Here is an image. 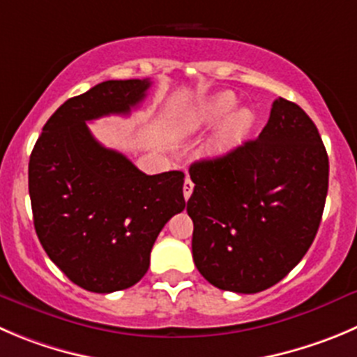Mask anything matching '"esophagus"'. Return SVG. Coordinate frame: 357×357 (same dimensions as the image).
I'll return each instance as SVG.
<instances>
[{
  "mask_svg": "<svg viewBox=\"0 0 357 357\" xmlns=\"http://www.w3.org/2000/svg\"><path fill=\"white\" fill-rule=\"evenodd\" d=\"M192 189H195V184H192V181L188 176V178H185V182H184V198H185V199L191 198Z\"/></svg>",
  "mask_w": 357,
  "mask_h": 357,
  "instance_id": "esophagus-1",
  "label": "esophagus"
}]
</instances>
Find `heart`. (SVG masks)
I'll return each instance as SVG.
<instances>
[{"label":"heart","instance_id":"1","mask_svg":"<svg viewBox=\"0 0 357 357\" xmlns=\"http://www.w3.org/2000/svg\"><path fill=\"white\" fill-rule=\"evenodd\" d=\"M236 96L233 93H219L199 101L189 108L181 119V133L191 135L215 124L235 108ZM254 124V114L249 108H240L228 115L210 144V154L222 155L243 142Z\"/></svg>","mask_w":357,"mask_h":357}]
</instances>
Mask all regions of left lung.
<instances>
[{"instance_id":"8db88e82","label":"left lung","mask_w":357,"mask_h":357,"mask_svg":"<svg viewBox=\"0 0 357 357\" xmlns=\"http://www.w3.org/2000/svg\"><path fill=\"white\" fill-rule=\"evenodd\" d=\"M192 259L212 286L254 294L280 282L317 235L328 195V152L312 119L273 101L256 140L192 162Z\"/></svg>"}]
</instances>
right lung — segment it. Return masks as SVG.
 <instances>
[{"mask_svg": "<svg viewBox=\"0 0 357 357\" xmlns=\"http://www.w3.org/2000/svg\"><path fill=\"white\" fill-rule=\"evenodd\" d=\"M151 80H107L64 101L29 158V198L40 243L71 282L91 293L128 289L147 273L165 224L185 206L184 173L145 175L103 147L87 121L128 115Z\"/></svg>", "mask_w": 357, "mask_h": 357, "instance_id": "obj_1", "label": "right lung"}]
</instances>
